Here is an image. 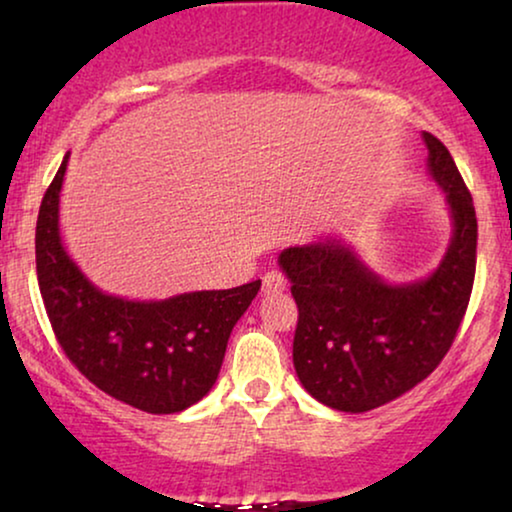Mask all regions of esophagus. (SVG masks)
Segmentation results:
<instances>
[{"label":"esophagus","mask_w":512,"mask_h":512,"mask_svg":"<svg viewBox=\"0 0 512 512\" xmlns=\"http://www.w3.org/2000/svg\"><path fill=\"white\" fill-rule=\"evenodd\" d=\"M286 289V277L279 270H270L263 275V293H282Z\"/></svg>","instance_id":"34e87169"}]
</instances>
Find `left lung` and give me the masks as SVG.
Instances as JSON below:
<instances>
[{
  "label": "left lung",
  "instance_id": "8db88e82",
  "mask_svg": "<svg viewBox=\"0 0 512 512\" xmlns=\"http://www.w3.org/2000/svg\"><path fill=\"white\" fill-rule=\"evenodd\" d=\"M424 142L454 221L450 249L431 277L384 284L335 240L279 254L298 305L293 366L303 387L333 410L368 412L410 391L445 359L464 321L478 219L450 151L431 132Z\"/></svg>",
  "mask_w": 512,
  "mask_h": 512
}]
</instances>
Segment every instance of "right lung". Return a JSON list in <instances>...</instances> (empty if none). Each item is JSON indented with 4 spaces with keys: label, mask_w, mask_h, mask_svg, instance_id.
Here are the masks:
<instances>
[{
    "label": "right lung",
    "mask_w": 512,
    "mask_h": 512,
    "mask_svg": "<svg viewBox=\"0 0 512 512\" xmlns=\"http://www.w3.org/2000/svg\"><path fill=\"white\" fill-rule=\"evenodd\" d=\"M39 207L37 279L55 340L97 389L151 415H172L198 403L219 377L237 319L261 279L226 291H193L167 300H123L93 286L60 242L62 177Z\"/></svg>",
    "instance_id": "obj_1"
}]
</instances>
